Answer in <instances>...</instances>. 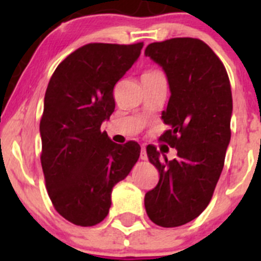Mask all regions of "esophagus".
<instances>
[{"mask_svg": "<svg viewBox=\"0 0 261 261\" xmlns=\"http://www.w3.org/2000/svg\"><path fill=\"white\" fill-rule=\"evenodd\" d=\"M140 159H141V160H146V159H147V154H146L145 146H141V151H140Z\"/></svg>", "mask_w": 261, "mask_h": 261, "instance_id": "34e87169", "label": "esophagus"}]
</instances>
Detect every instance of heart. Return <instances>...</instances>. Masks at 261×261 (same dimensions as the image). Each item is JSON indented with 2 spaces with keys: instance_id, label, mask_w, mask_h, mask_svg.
<instances>
[{
  "instance_id": "obj_1",
  "label": "heart",
  "mask_w": 261,
  "mask_h": 261,
  "mask_svg": "<svg viewBox=\"0 0 261 261\" xmlns=\"http://www.w3.org/2000/svg\"><path fill=\"white\" fill-rule=\"evenodd\" d=\"M158 70H147V72L144 73V74H152V73H156Z\"/></svg>"
}]
</instances>
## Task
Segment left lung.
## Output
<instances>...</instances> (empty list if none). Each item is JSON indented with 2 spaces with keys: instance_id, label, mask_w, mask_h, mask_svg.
<instances>
[{
  "instance_id": "left-lung-1",
  "label": "left lung",
  "mask_w": 261,
  "mask_h": 261,
  "mask_svg": "<svg viewBox=\"0 0 261 261\" xmlns=\"http://www.w3.org/2000/svg\"><path fill=\"white\" fill-rule=\"evenodd\" d=\"M145 55L167 73L170 98L162 118L169 128L160 141L175 147L177 158L162 159L156 147L146 146L159 181L144 202L155 225L177 227L204 211L220 179L231 139L230 80L220 58L199 39L151 43Z\"/></svg>"
}]
</instances>
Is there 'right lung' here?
<instances>
[{"label":"right lung","instance_id":"right-lung-1","mask_svg":"<svg viewBox=\"0 0 261 261\" xmlns=\"http://www.w3.org/2000/svg\"><path fill=\"white\" fill-rule=\"evenodd\" d=\"M144 43H91L68 55L50 78L40 120V162L46 191L60 216L77 226L105 220L115 184L125 179L140 145H118L101 131L115 110L114 88Z\"/></svg>","mask_w":261,"mask_h":261}]
</instances>
